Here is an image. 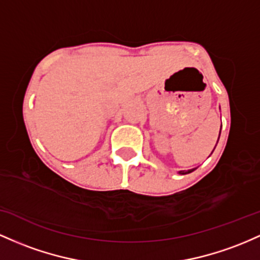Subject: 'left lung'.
<instances>
[{"mask_svg":"<svg viewBox=\"0 0 260 260\" xmlns=\"http://www.w3.org/2000/svg\"><path fill=\"white\" fill-rule=\"evenodd\" d=\"M220 133H221V131H220ZM218 139H220V135H218ZM217 141H218V140H217ZM216 145H217V144H216ZM214 150H215V148H214ZM195 169H197V168L188 169V171H179V172H178V173H179V174H188V173H191V172L195 171Z\"/></svg>","mask_w":260,"mask_h":260,"instance_id":"left-lung-1","label":"left lung"}]
</instances>
